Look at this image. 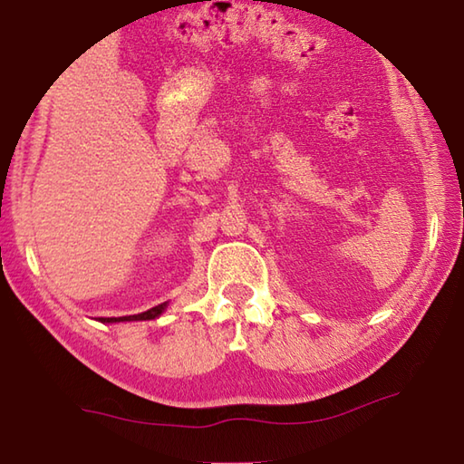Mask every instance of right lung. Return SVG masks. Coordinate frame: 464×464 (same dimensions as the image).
Listing matches in <instances>:
<instances>
[{
  "label": "right lung",
  "instance_id": "obj_1",
  "mask_svg": "<svg viewBox=\"0 0 464 464\" xmlns=\"http://www.w3.org/2000/svg\"><path fill=\"white\" fill-rule=\"evenodd\" d=\"M166 308V302L164 304H158V306L145 310V313L141 314H130V316H110V319H106V316H102V323H122V321H150V319H156V316H160L164 313Z\"/></svg>",
  "mask_w": 464,
  "mask_h": 464
}]
</instances>
